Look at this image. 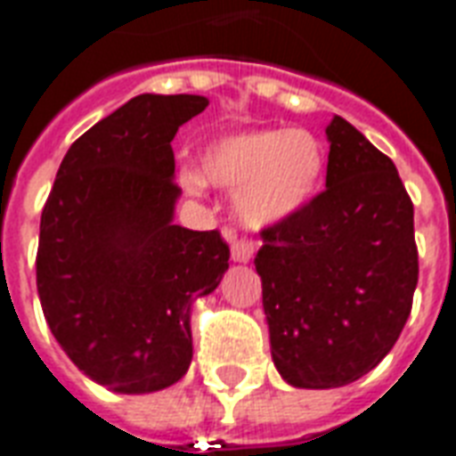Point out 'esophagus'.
Instances as JSON below:
<instances>
[{
  "label": "esophagus",
  "instance_id": "1",
  "mask_svg": "<svg viewBox=\"0 0 456 456\" xmlns=\"http://www.w3.org/2000/svg\"><path fill=\"white\" fill-rule=\"evenodd\" d=\"M227 236L232 239V258L236 263H248L256 253V246H253L251 239H243V236H236L232 229H227Z\"/></svg>",
  "mask_w": 456,
  "mask_h": 456
}]
</instances>
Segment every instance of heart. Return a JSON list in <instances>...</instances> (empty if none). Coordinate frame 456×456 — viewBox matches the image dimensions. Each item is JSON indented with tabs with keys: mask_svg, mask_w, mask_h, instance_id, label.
Here are the masks:
<instances>
[{
	"mask_svg": "<svg viewBox=\"0 0 456 456\" xmlns=\"http://www.w3.org/2000/svg\"><path fill=\"white\" fill-rule=\"evenodd\" d=\"M325 167L321 141L304 128H256L222 135L208 145L203 175L236 191V215L248 227H265L301 210L318 189ZM182 189L200 196L205 180L193 169L179 174Z\"/></svg>",
	"mask_w": 456,
	"mask_h": 456,
	"instance_id": "heart-1",
	"label": "heart"
}]
</instances>
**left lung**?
Wrapping results in <instances>:
<instances>
[{"label": "left lung", "mask_w": 456, "mask_h": 456, "mask_svg": "<svg viewBox=\"0 0 456 456\" xmlns=\"http://www.w3.org/2000/svg\"><path fill=\"white\" fill-rule=\"evenodd\" d=\"M325 189L263 229L256 270L284 380L328 390L373 370L411 313L419 282L413 203L366 135L335 117Z\"/></svg>", "instance_id": "8db88e82"}]
</instances>
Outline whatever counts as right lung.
<instances>
[{
	"label": "right lung",
	"instance_id": "1",
	"mask_svg": "<svg viewBox=\"0 0 456 456\" xmlns=\"http://www.w3.org/2000/svg\"><path fill=\"white\" fill-rule=\"evenodd\" d=\"M200 95H138L74 141L40 217L37 294L66 356L124 395L189 370L191 304L217 289L229 246L174 224L172 141Z\"/></svg>",
	"mask_w": 456,
	"mask_h": 456
}]
</instances>
